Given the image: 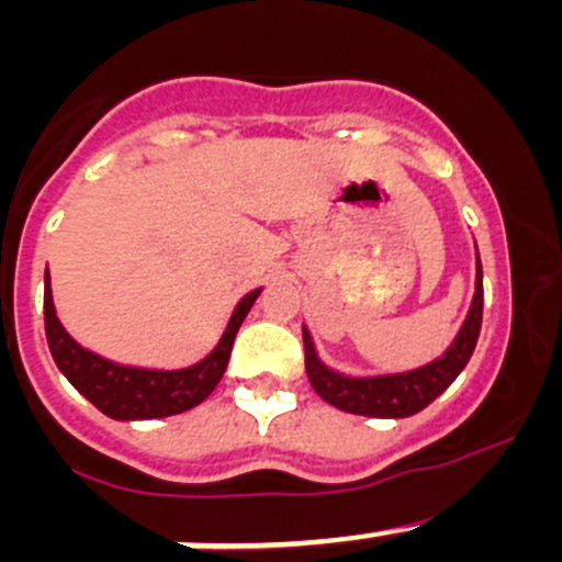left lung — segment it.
<instances>
[{
    "mask_svg": "<svg viewBox=\"0 0 562 562\" xmlns=\"http://www.w3.org/2000/svg\"><path fill=\"white\" fill-rule=\"evenodd\" d=\"M481 313H484V274H481L479 247H475V293L470 302L468 315L459 326L457 337L451 339L449 348L438 359L427 361L422 367L402 372H383V375H348L317 356L313 334L304 328V367L321 400L328 405L339 407L345 413L370 418H407L413 413L424 411L429 402L438 400L451 383L457 381L459 372L468 367L473 356L475 342L481 331Z\"/></svg>",
    "mask_w": 562,
    "mask_h": 562,
    "instance_id": "8db88e82",
    "label": "left lung"
}]
</instances>
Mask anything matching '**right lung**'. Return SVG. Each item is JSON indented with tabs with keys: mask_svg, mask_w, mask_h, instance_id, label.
I'll return each mask as SVG.
<instances>
[{
	"mask_svg": "<svg viewBox=\"0 0 562 562\" xmlns=\"http://www.w3.org/2000/svg\"><path fill=\"white\" fill-rule=\"evenodd\" d=\"M260 291L263 288H255L247 296H241L212 353L203 356L195 364L181 367V370H149V367L119 364V361L103 359L94 350L76 342L56 317L50 274L45 269V337H48L50 356L61 375L108 418H116V422L166 418L201 405L217 389L220 378L225 375V367H228L236 331L245 323L252 304L258 302Z\"/></svg>",
	"mask_w": 562,
	"mask_h": 562,
	"instance_id": "1",
	"label": "right lung"
}]
</instances>
